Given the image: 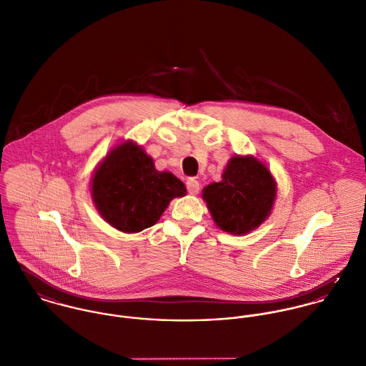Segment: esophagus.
<instances>
[{
  "label": "esophagus",
  "instance_id": "esophagus-1",
  "mask_svg": "<svg viewBox=\"0 0 366 366\" xmlns=\"http://www.w3.org/2000/svg\"><path fill=\"white\" fill-rule=\"evenodd\" d=\"M186 187H187V192L193 196L199 194V192H200V183L196 179H189L186 182Z\"/></svg>",
  "mask_w": 366,
  "mask_h": 366
}]
</instances>
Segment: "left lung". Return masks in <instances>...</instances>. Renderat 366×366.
I'll return each instance as SVG.
<instances>
[{"label":"left lung","instance_id":"1","mask_svg":"<svg viewBox=\"0 0 366 366\" xmlns=\"http://www.w3.org/2000/svg\"><path fill=\"white\" fill-rule=\"evenodd\" d=\"M277 184L267 166L254 155H234L221 182L203 189V200L215 225L231 235L257 229L272 214Z\"/></svg>","mask_w":366,"mask_h":366}]
</instances>
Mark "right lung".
I'll list each match as a JSON object with an SVG mask.
<instances>
[{
	"instance_id": "add662e5",
	"label": "right lung",
	"mask_w": 366,
	"mask_h": 366,
	"mask_svg": "<svg viewBox=\"0 0 366 366\" xmlns=\"http://www.w3.org/2000/svg\"><path fill=\"white\" fill-rule=\"evenodd\" d=\"M90 194L94 207L111 227L125 234L155 225L169 203L186 196V187L170 172H159L141 145H115L96 167Z\"/></svg>"
}]
</instances>
